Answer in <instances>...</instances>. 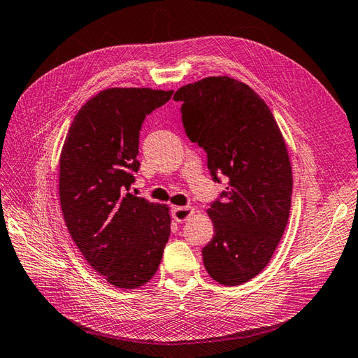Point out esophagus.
Wrapping results in <instances>:
<instances>
[{
  "label": "esophagus",
  "instance_id": "esophagus-1",
  "mask_svg": "<svg viewBox=\"0 0 358 358\" xmlns=\"http://www.w3.org/2000/svg\"><path fill=\"white\" fill-rule=\"evenodd\" d=\"M194 208L193 206H174L173 208V219L182 224V222H185L189 216H193Z\"/></svg>",
  "mask_w": 358,
  "mask_h": 358
}]
</instances>
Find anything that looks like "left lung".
Here are the masks:
<instances>
[{"instance_id": "obj_1", "label": "left lung", "mask_w": 358, "mask_h": 358, "mask_svg": "<svg viewBox=\"0 0 358 358\" xmlns=\"http://www.w3.org/2000/svg\"><path fill=\"white\" fill-rule=\"evenodd\" d=\"M173 99L213 179H228L225 199L206 211L214 236L202 250L205 269L225 287L242 285L269 264L288 224L292 171L282 131L265 101L229 76L187 84Z\"/></svg>"}]
</instances>
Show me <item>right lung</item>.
Returning a JSON list of instances; mask_svg holds the SVG:
<instances>
[{
  "label": "right lung",
  "mask_w": 358,
  "mask_h": 358,
  "mask_svg": "<svg viewBox=\"0 0 358 358\" xmlns=\"http://www.w3.org/2000/svg\"><path fill=\"white\" fill-rule=\"evenodd\" d=\"M173 90L107 89L79 108L59 157V201L71 239L98 274L134 289L156 274L170 208L129 193L139 170V131Z\"/></svg>",
  "instance_id": "obj_1"
}]
</instances>
